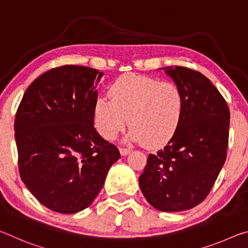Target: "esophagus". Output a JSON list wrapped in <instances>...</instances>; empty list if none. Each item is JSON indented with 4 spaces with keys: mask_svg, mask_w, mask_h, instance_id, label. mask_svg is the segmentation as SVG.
Segmentation results:
<instances>
[{
    "mask_svg": "<svg viewBox=\"0 0 248 248\" xmlns=\"http://www.w3.org/2000/svg\"><path fill=\"white\" fill-rule=\"evenodd\" d=\"M120 153H121V155H122V156H125V155H127V154L131 153V148L121 147V148H120Z\"/></svg>",
    "mask_w": 248,
    "mask_h": 248,
    "instance_id": "esophagus-1",
    "label": "esophagus"
}]
</instances>
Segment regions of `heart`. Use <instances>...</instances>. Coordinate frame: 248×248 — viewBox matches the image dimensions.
Here are the masks:
<instances>
[{
  "instance_id": "heart-1",
  "label": "heart",
  "mask_w": 248,
  "mask_h": 248,
  "mask_svg": "<svg viewBox=\"0 0 248 248\" xmlns=\"http://www.w3.org/2000/svg\"><path fill=\"white\" fill-rule=\"evenodd\" d=\"M108 96L97 97L93 108L95 128L107 140H114L128 123L129 139L161 147L176 135L185 113V94L172 81L124 75L108 89Z\"/></svg>"
}]
</instances>
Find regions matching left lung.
<instances>
[{
	"mask_svg": "<svg viewBox=\"0 0 248 248\" xmlns=\"http://www.w3.org/2000/svg\"><path fill=\"white\" fill-rule=\"evenodd\" d=\"M166 72L184 91V117L164 149L149 154L139 182L154 208L178 212L200 204L217 179L229 147L230 109L200 72L179 66Z\"/></svg>",
	"mask_w": 248,
	"mask_h": 248,
	"instance_id": "left-lung-1",
	"label": "left lung"
}]
</instances>
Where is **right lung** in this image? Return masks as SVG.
<instances>
[{"label": "right lung", "mask_w": 248, "mask_h": 248, "mask_svg": "<svg viewBox=\"0 0 248 248\" xmlns=\"http://www.w3.org/2000/svg\"><path fill=\"white\" fill-rule=\"evenodd\" d=\"M96 69L66 64L27 88L16 111L18 170L40 203L63 214L88 208L121 157L93 126Z\"/></svg>", "instance_id": "right-lung-1"}]
</instances>
